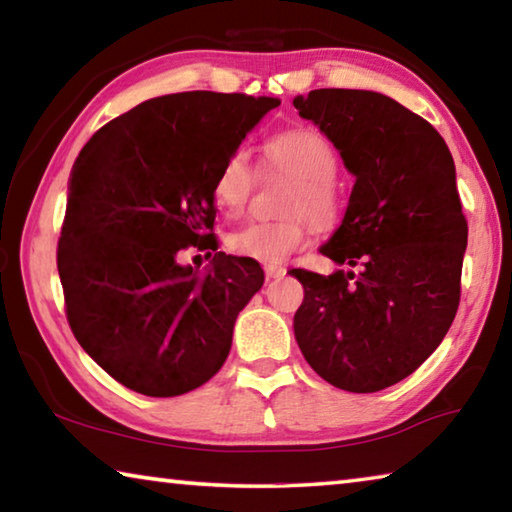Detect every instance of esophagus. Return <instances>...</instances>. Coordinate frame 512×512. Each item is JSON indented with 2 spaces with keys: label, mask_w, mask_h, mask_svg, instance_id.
<instances>
[{
  "label": "esophagus",
  "mask_w": 512,
  "mask_h": 512,
  "mask_svg": "<svg viewBox=\"0 0 512 512\" xmlns=\"http://www.w3.org/2000/svg\"><path fill=\"white\" fill-rule=\"evenodd\" d=\"M264 273H266L268 280H277V277H284V273H287V268L268 264V266H264Z\"/></svg>",
  "instance_id": "esophagus-1"
}]
</instances>
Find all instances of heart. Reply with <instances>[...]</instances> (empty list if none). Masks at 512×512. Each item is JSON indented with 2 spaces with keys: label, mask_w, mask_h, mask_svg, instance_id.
<instances>
[{
  "label": "heart",
  "mask_w": 512,
  "mask_h": 512,
  "mask_svg": "<svg viewBox=\"0 0 512 512\" xmlns=\"http://www.w3.org/2000/svg\"><path fill=\"white\" fill-rule=\"evenodd\" d=\"M264 158L273 169L289 173L296 185L284 201L280 221H248L225 235V246L239 257L262 264H282L305 248L311 224L334 230L343 219V196L336 183L339 155L323 133L311 128H291L264 144ZM257 183V167L246 149L232 151L216 171L212 194L225 214H239L250 201ZM310 219L307 220L306 216Z\"/></svg>",
  "instance_id": "1"
}]
</instances>
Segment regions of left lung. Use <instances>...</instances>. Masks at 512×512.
<instances>
[{
  "instance_id": "1",
  "label": "left lung",
  "mask_w": 512,
  "mask_h": 512,
  "mask_svg": "<svg viewBox=\"0 0 512 512\" xmlns=\"http://www.w3.org/2000/svg\"><path fill=\"white\" fill-rule=\"evenodd\" d=\"M357 176L341 228L320 248L350 271L293 268L305 300L293 332L311 368L350 393L418 370L461 302L467 221L443 137L402 103L368 90L296 97Z\"/></svg>"
}]
</instances>
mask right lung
I'll return each mask as SVG.
<instances>
[{
  "label": "right lung",
  "mask_w": 512,
  "mask_h": 512,
  "mask_svg": "<svg viewBox=\"0 0 512 512\" xmlns=\"http://www.w3.org/2000/svg\"><path fill=\"white\" fill-rule=\"evenodd\" d=\"M277 106L241 92L167 94L108 121L79 153L56 250L65 314L81 348L131 391L183 395L228 359L264 271L216 253L198 277L176 257L219 248L216 171Z\"/></svg>",
  "instance_id": "obj_1"
}]
</instances>
